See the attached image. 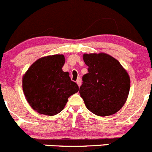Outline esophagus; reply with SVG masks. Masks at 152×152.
Here are the masks:
<instances>
[{"instance_id": "1", "label": "esophagus", "mask_w": 152, "mask_h": 152, "mask_svg": "<svg viewBox=\"0 0 152 152\" xmlns=\"http://www.w3.org/2000/svg\"><path fill=\"white\" fill-rule=\"evenodd\" d=\"M77 85H78L79 86H80V85H81V80H80V78H77Z\"/></svg>"}]
</instances>
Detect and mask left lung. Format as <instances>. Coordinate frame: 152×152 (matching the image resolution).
I'll return each mask as SVG.
<instances>
[{"label": "left lung", "instance_id": "8db88e82", "mask_svg": "<svg viewBox=\"0 0 152 152\" xmlns=\"http://www.w3.org/2000/svg\"><path fill=\"white\" fill-rule=\"evenodd\" d=\"M88 73L83 76L80 95L92 113L107 116L125 104L130 91V77L120 63L104 53H84Z\"/></svg>", "mask_w": 152, "mask_h": 152}]
</instances>
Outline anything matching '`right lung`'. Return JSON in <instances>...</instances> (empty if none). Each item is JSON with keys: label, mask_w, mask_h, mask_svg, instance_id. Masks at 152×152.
Wrapping results in <instances>:
<instances>
[{"label": "right lung", "mask_w": 152, "mask_h": 152, "mask_svg": "<svg viewBox=\"0 0 152 152\" xmlns=\"http://www.w3.org/2000/svg\"><path fill=\"white\" fill-rule=\"evenodd\" d=\"M63 54L47 56L37 60L23 76L22 87L27 102L40 114L54 115L64 109L69 97L79 87L62 68Z\"/></svg>", "instance_id": "add662e5"}]
</instances>
